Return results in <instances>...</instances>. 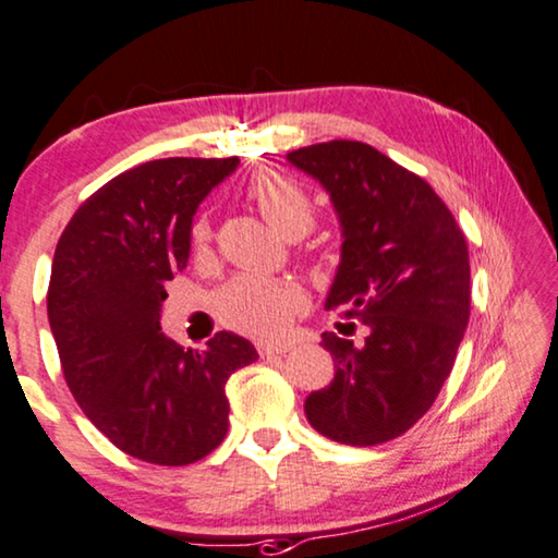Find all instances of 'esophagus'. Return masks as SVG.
<instances>
[{
  "instance_id": "esophagus-1",
  "label": "esophagus",
  "mask_w": 558,
  "mask_h": 558,
  "mask_svg": "<svg viewBox=\"0 0 558 558\" xmlns=\"http://www.w3.org/2000/svg\"><path fill=\"white\" fill-rule=\"evenodd\" d=\"M257 351H260L263 359H270V356H282L288 351V347H265V343H260L257 347Z\"/></svg>"
}]
</instances>
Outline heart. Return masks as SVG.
<instances>
[{"label": "heart", "instance_id": "heart-1", "mask_svg": "<svg viewBox=\"0 0 558 558\" xmlns=\"http://www.w3.org/2000/svg\"><path fill=\"white\" fill-rule=\"evenodd\" d=\"M247 197L257 211L276 227L282 238H303L316 222L313 202L295 179L280 171H257L247 184ZM194 253H204L211 242L209 219L199 215L190 230ZM217 316L234 331L253 339H278L290 320L305 305V293L298 282L257 276H240L217 293Z\"/></svg>", "mask_w": 558, "mask_h": 558}]
</instances>
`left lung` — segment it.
Here are the masks:
<instances>
[{
	"mask_svg": "<svg viewBox=\"0 0 558 558\" xmlns=\"http://www.w3.org/2000/svg\"><path fill=\"white\" fill-rule=\"evenodd\" d=\"M288 161L339 215L341 263L326 308H343L366 333L361 343L324 333L336 374L305 399V417L333 442H389L452 372L470 318L465 234L425 179L361 141L305 146Z\"/></svg>",
	"mask_w": 558,
	"mask_h": 558,
	"instance_id": "left-lung-1",
	"label": "left lung"
}]
</instances>
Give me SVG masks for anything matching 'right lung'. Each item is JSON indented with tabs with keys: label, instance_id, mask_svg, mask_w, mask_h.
<instances>
[{
	"label": "right lung",
	"instance_id": "obj_1",
	"mask_svg": "<svg viewBox=\"0 0 558 558\" xmlns=\"http://www.w3.org/2000/svg\"><path fill=\"white\" fill-rule=\"evenodd\" d=\"M238 163L174 156L123 171L77 207L54 247L47 318L68 387L119 450L154 465H190L222 442L225 384L257 359L232 331L184 349L159 324L197 207Z\"/></svg>",
	"mask_w": 558,
	"mask_h": 558
}]
</instances>
